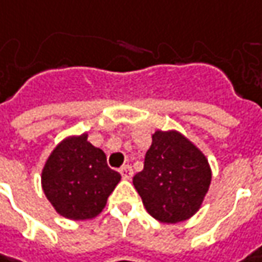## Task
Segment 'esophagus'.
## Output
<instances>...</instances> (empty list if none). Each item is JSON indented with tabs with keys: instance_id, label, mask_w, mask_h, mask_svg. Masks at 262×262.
Returning a JSON list of instances; mask_svg holds the SVG:
<instances>
[{
	"instance_id": "34e87169",
	"label": "esophagus",
	"mask_w": 262,
	"mask_h": 262,
	"mask_svg": "<svg viewBox=\"0 0 262 262\" xmlns=\"http://www.w3.org/2000/svg\"><path fill=\"white\" fill-rule=\"evenodd\" d=\"M120 174L124 180H130L133 177V169H132L130 165H124V167L120 168Z\"/></svg>"
}]
</instances>
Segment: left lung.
Masks as SVG:
<instances>
[{
	"mask_svg": "<svg viewBox=\"0 0 262 262\" xmlns=\"http://www.w3.org/2000/svg\"><path fill=\"white\" fill-rule=\"evenodd\" d=\"M210 180L207 159L190 140L178 132L158 130L133 185L152 217L177 223L200 209Z\"/></svg>",
	"mask_w": 262,
	"mask_h": 262,
	"instance_id": "8db88e82",
	"label": "left lung"
}]
</instances>
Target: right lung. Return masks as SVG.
<instances>
[{
    "instance_id": "right-lung-1",
    "label": "right lung",
    "mask_w": 262,
    "mask_h": 262,
    "mask_svg": "<svg viewBox=\"0 0 262 262\" xmlns=\"http://www.w3.org/2000/svg\"><path fill=\"white\" fill-rule=\"evenodd\" d=\"M120 174L107 165L86 135L62 140L41 172V187L55 210L72 221L93 219L104 209Z\"/></svg>"
}]
</instances>
